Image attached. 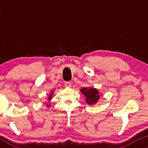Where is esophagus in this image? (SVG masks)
Masks as SVG:
<instances>
[{"mask_svg": "<svg viewBox=\"0 0 148 148\" xmlns=\"http://www.w3.org/2000/svg\"><path fill=\"white\" fill-rule=\"evenodd\" d=\"M64 86H65L66 88H71V83L70 82H66L64 83Z\"/></svg>", "mask_w": 148, "mask_h": 148, "instance_id": "obj_1", "label": "esophagus"}]
</instances>
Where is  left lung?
<instances>
[{
  "mask_svg": "<svg viewBox=\"0 0 148 148\" xmlns=\"http://www.w3.org/2000/svg\"><path fill=\"white\" fill-rule=\"evenodd\" d=\"M80 91L86 96V102L90 105L95 104L100 98L98 90L95 88H83Z\"/></svg>",
  "mask_w": 148,
  "mask_h": 148,
  "instance_id": "obj_1",
  "label": "left lung"
}]
</instances>
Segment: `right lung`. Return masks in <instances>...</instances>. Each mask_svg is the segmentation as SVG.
Instances as JSON below:
<instances>
[{
  "mask_svg": "<svg viewBox=\"0 0 148 148\" xmlns=\"http://www.w3.org/2000/svg\"><path fill=\"white\" fill-rule=\"evenodd\" d=\"M52 92L51 93V94H50L49 95V96H48V100H49V101H50V100H51V98H52ZM47 106L49 107V106H50V105L47 104Z\"/></svg>",
  "mask_w": 148,
  "mask_h": 148,
  "instance_id": "obj_1",
  "label": "right lung"
}]
</instances>
